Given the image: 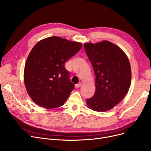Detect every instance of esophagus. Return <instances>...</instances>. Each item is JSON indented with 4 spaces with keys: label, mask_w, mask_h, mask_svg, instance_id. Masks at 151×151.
<instances>
[{
    "label": "esophagus",
    "mask_w": 151,
    "mask_h": 151,
    "mask_svg": "<svg viewBox=\"0 0 151 151\" xmlns=\"http://www.w3.org/2000/svg\"><path fill=\"white\" fill-rule=\"evenodd\" d=\"M81 85H82V83H78V84L75 86L76 88H80V87L81 86Z\"/></svg>",
    "instance_id": "34e87169"
}]
</instances>
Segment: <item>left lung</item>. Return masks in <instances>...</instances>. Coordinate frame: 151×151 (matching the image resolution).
Here are the masks:
<instances>
[{"mask_svg":"<svg viewBox=\"0 0 151 151\" xmlns=\"http://www.w3.org/2000/svg\"><path fill=\"white\" fill-rule=\"evenodd\" d=\"M84 46L96 76V92L86 100L87 106L95 111H106L121 102L130 88V62L119 47L109 41Z\"/></svg>","mask_w":151,"mask_h":151,"instance_id":"left-lung-1","label":"left lung"}]
</instances>
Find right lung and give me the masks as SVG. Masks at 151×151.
<instances>
[{
  "label": "right lung",
  "mask_w": 151,
  "mask_h": 151,
  "mask_svg": "<svg viewBox=\"0 0 151 151\" xmlns=\"http://www.w3.org/2000/svg\"><path fill=\"white\" fill-rule=\"evenodd\" d=\"M81 47L80 42L55 36L44 38L33 47L25 63L24 81L37 105L52 109L64 104L74 89L64 63Z\"/></svg>",
  "instance_id": "1"
}]
</instances>
